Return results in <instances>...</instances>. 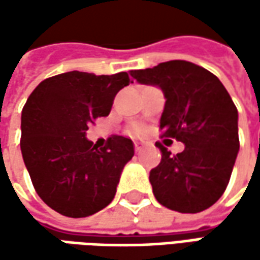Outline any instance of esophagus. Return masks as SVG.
<instances>
[{
    "instance_id": "obj_1",
    "label": "esophagus",
    "mask_w": 260,
    "mask_h": 260,
    "mask_svg": "<svg viewBox=\"0 0 260 260\" xmlns=\"http://www.w3.org/2000/svg\"><path fill=\"white\" fill-rule=\"evenodd\" d=\"M142 147H143V145H142L140 142H135V149H136V152H140V150H142Z\"/></svg>"
}]
</instances>
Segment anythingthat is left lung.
<instances>
[{
  "mask_svg": "<svg viewBox=\"0 0 260 260\" xmlns=\"http://www.w3.org/2000/svg\"><path fill=\"white\" fill-rule=\"evenodd\" d=\"M137 82L162 89L165 137L185 149L171 155L165 146L149 181L159 204L179 213H200L217 203L230 181L239 152L237 108L220 79L186 60L130 71Z\"/></svg>",
  "mask_w": 260,
  "mask_h": 260,
  "instance_id": "1",
  "label": "left lung"
}]
</instances>
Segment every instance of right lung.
<instances>
[{
  "label": "right lung",
  "mask_w": 260,
  "mask_h": 260,
  "mask_svg": "<svg viewBox=\"0 0 260 260\" xmlns=\"http://www.w3.org/2000/svg\"><path fill=\"white\" fill-rule=\"evenodd\" d=\"M127 72L94 75L72 71L42 81L21 113V153L36 192L59 214L81 218L114 198L133 142L111 136L98 149L88 125L110 114L117 92L130 84Z\"/></svg>",
  "instance_id": "right-lung-1"
}]
</instances>
